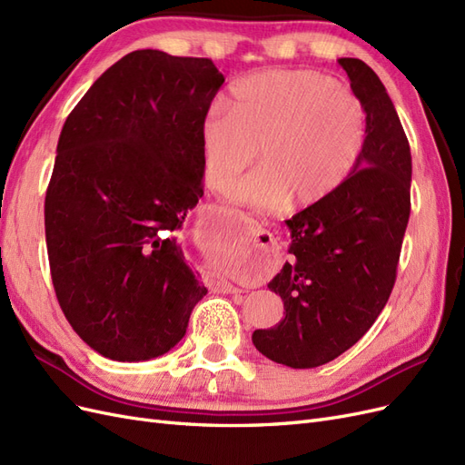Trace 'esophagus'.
Returning <instances> with one entry per match:
<instances>
[{
    "label": "esophagus",
    "mask_w": 465,
    "mask_h": 465,
    "mask_svg": "<svg viewBox=\"0 0 465 465\" xmlns=\"http://www.w3.org/2000/svg\"><path fill=\"white\" fill-rule=\"evenodd\" d=\"M254 254H252V270L258 277H263L267 273H272L277 265L279 260V248L272 232H267L263 229H256L254 232Z\"/></svg>",
    "instance_id": "1"
}]
</instances>
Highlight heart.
Instances as JSON below:
<instances>
[{
  "label": "heart",
  "mask_w": 465,
  "mask_h": 465,
  "mask_svg": "<svg viewBox=\"0 0 465 465\" xmlns=\"http://www.w3.org/2000/svg\"><path fill=\"white\" fill-rule=\"evenodd\" d=\"M200 139L211 190L227 188L260 153L262 166L236 182L229 200L254 209L291 200L308 207L353 174L367 142V110L330 75L265 72L238 81L227 110H209Z\"/></svg>",
  "instance_id": "obj_1"
}]
</instances>
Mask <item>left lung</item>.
<instances>
[{
  "label": "left lung",
  "instance_id": "1",
  "mask_svg": "<svg viewBox=\"0 0 465 465\" xmlns=\"http://www.w3.org/2000/svg\"><path fill=\"white\" fill-rule=\"evenodd\" d=\"M367 110V142L341 188L285 221L289 254L267 287L285 318L256 330L267 359L314 369L340 357L371 330L396 283L411 211V151L391 98L357 58L337 60Z\"/></svg>",
  "mask_w": 465,
  "mask_h": 465
}]
</instances>
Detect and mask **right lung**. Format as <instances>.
I'll use <instances>...</instances> for the list:
<instances>
[{
    "instance_id": "right-lung-1",
    "label": "right lung",
    "mask_w": 465,
    "mask_h": 465,
    "mask_svg": "<svg viewBox=\"0 0 465 465\" xmlns=\"http://www.w3.org/2000/svg\"><path fill=\"white\" fill-rule=\"evenodd\" d=\"M223 74L135 50L67 116L45 202L52 283L75 333L122 362L168 353L207 289L176 232L203 195L200 128Z\"/></svg>"
}]
</instances>
